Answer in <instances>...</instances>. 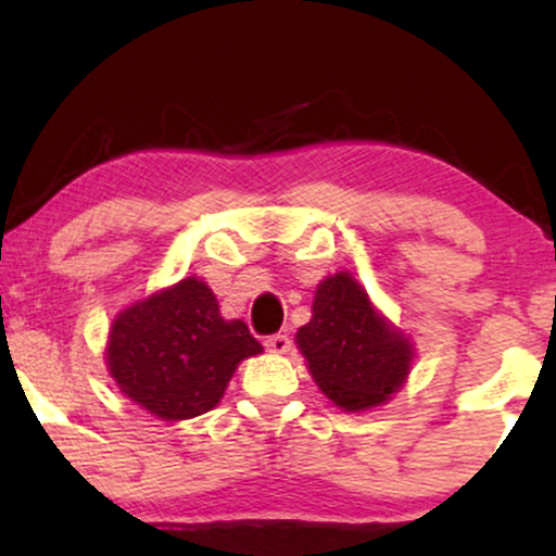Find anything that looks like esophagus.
<instances>
[{"label": "esophagus", "instance_id": "esophagus-1", "mask_svg": "<svg viewBox=\"0 0 556 556\" xmlns=\"http://www.w3.org/2000/svg\"><path fill=\"white\" fill-rule=\"evenodd\" d=\"M266 350H269V353H274V355H285V353H290V337L287 334H271V337H266Z\"/></svg>", "mask_w": 556, "mask_h": 556}]
</instances>
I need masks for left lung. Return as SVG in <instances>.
I'll return each mask as SVG.
<instances>
[{"instance_id":"8db88e82","label":"left lung","mask_w":556,"mask_h":556,"mask_svg":"<svg viewBox=\"0 0 556 556\" xmlns=\"http://www.w3.org/2000/svg\"><path fill=\"white\" fill-rule=\"evenodd\" d=\"M311 314L295 344L316 387L340 410H371L405 384L416 358L413 340L376 308L353 274L321 279Z\"/></svg>"}]
</instances>
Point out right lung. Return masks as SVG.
<instances>
[{"label":"right lung","mask_w":556,"mask_h":556,"mask_svg":"<svg viewBox=\"0 0 556 556\" xmlns=\"http://www.w3.org/2000/svg\"><path fill=\"white\" fill-rule=\"evenodd\" d=\"M264 353L245 321H227L203 279L185 277L114 316L106 371L127 400L162 420L203 416L245 358Z\"/></svg>","instance_id":"add662e5"}]
</instances>
